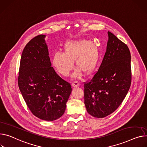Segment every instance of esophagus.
I'll return each mask as SVG.
<instances>
[{"label": "esophagus", "instance_id": "34e87169", "mask_svg": "<svg viewBox=\"0 0 147 147\" xmlns=\"http://www.w3.org/2000/svg\"><path fill=\"white\" fill-rule=\"evenodd\" d=\"M79 85H80V83H79V82H77V81H74V82L72 83V86L74 87L79 86Z\"/></svg>", "mask_w": 147, "mask_h": 147}]
</instances>
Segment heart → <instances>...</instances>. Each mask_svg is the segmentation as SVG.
I'll return each instance as SVG.
<instances>
[{
    "instance_id": "obj_1",
    "label": "heart",
    "mask_w": 147,
    "mask_h": 147,
    "mask_svg": "<svg viewBox=\"0 0 147 147\" xmlns=\"http://www.w3.org/2000/svg\"><path fill=\"white\" fill-rule=\"evenodd\" d=\"M98 48L91 41L83 40L68 41L64 45V52L57 51L53 57V64L64 76H68L74 68L76 59L77 67L86 74L91 73L98 63ZM81 71L78 70L74 76L80 77Z\"/></svg>"
}]
</instances>
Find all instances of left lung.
<instances>
[{
	"instance_id": "left-lung-1",
	"label": "left lung",
	"mask_w": 147,
	"mask_h": 147,
	"mask_svg": "<svg viewBox=\"0 0 147 147\" xmlns=\"http://www.w3.org/2000/svg\"><path fill=\"white\" fill-rule=\"evenodd\" d=\"M106 52L99 70L84 82V99L87 112L105 118L115 111L130 88L132 79L129 48L111 32H107Z\"/></svg>"
}]
</instances>
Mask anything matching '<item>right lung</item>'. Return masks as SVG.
Masks as SVG:
<instances>
[{
	"mask_svg": "<svg viewBox=\"0 0 147 147\" xmlns=\"http://www.w3.org/2000/svg\"><path fill=\"white\" fill-rule=\"evenodd\" d=\"M45 36H36L25 47L18 82L32 114L42 120L53 121L64 114L72 89L51 67Z\"/></svg>",
	"mask_w": 147,
	"mask_h": 147,
	"instance_id": "add662e5",
	"label": "right lung"
}]
</instances>
